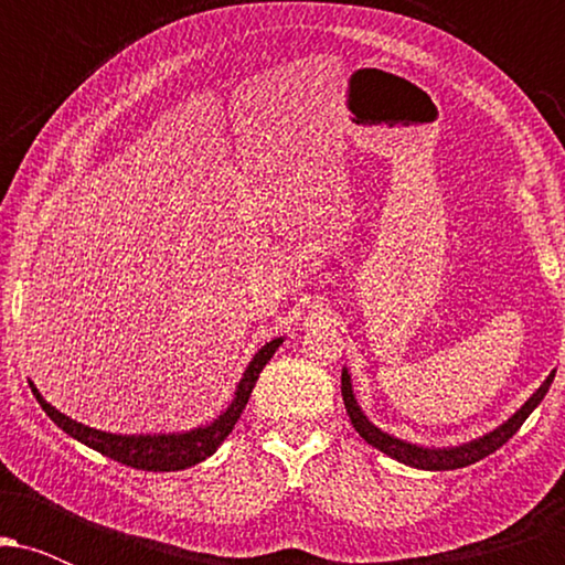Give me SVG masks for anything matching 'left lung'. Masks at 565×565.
Returning a JSON list of instances; mask_svg holds the SVG:
<instances>
[{
  "mask_svg": "<svg viewBox=\"0 0 565 565\" xmlns=\"http://www.w3.org/2000/svg\"><path fill=\"white\" fill-rule=\"evenodd\" d=\"M553 380H555V372H550V377L542 382L540 391L531 395L526 404L518 408V412L512 414L508 423L499 425L497 430L486 433V436L476 438V440H468V444L449 446V449L408 444V440L395 438V436H391V433L380 430L377 425L369 423V417L364 412H361L359 401H355V395H353V382H350L348 369H342V401H345L348 417H350V423H353L355 433H359V436L364 438L366 444H372L374 449L387 454V457L398 459V462L408 465V468H417V470H457V468H468V465L478 462V459H483V457H489V454H494L499 446L508 444V440L518 433V427L526 423L529 414L542 404V398L547 395L550 385H553Z\"/></svg>",
  "mask_w": 565,
  "mask_h": 565,
  "instance_id": "1",
  "label": "left lung"
}]
</instances>
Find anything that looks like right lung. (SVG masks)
Returning <instances> with one entry per match:
<instances>
[{
  "label": "right lung",
  "mask_w": 565,
  "mask_h": 565,
  "mask_svg": "<svg viewBox=\"0 0 565 565\" xmlns=\"http://www.w3.org/2000/svg\"><path fill=\"white\" fill-rule=\"evenodd\" d=\"M281 342H284V337H276V340L265 342V345L257 350L255 359H252L249 366H246L244 377L238 380L231 406L225 408L217 419H212L210 425L193 427V430H185V433L116 436V433L95 430V427L76 423V419H71V417H66V414L57 412L55 406H50L31 380H29V385H31V393L36 395L39 406L47 412V417L53 419V423L61 427L63 433H68L71 438L82 440V444L89 446V449L106 454V457H111V459H116V462L127 465V468H135V470H151V472L185 470V468H191V465H199V462H204L206 457H212V454L217 451V446L231 436L233 425H236L238 417H242L246 401H249L252 387H255L257 377H260L263 366L274 359V353Z\"/></svg>",
  "instance_id": "right-lung-1"
}]
</instances>
